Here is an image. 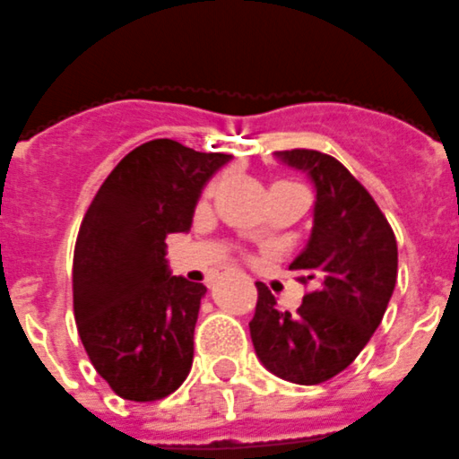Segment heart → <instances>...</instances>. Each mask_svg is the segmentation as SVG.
<instances>
[{"label":"heart","mask_w":459,"mask_h":459,"mask_svg":"<svg viewBox=\"0 0 459 459\" xmlns=\"http://www.w3.org/2000/svg\"><path fill=\"white\" fill-rule=\"evenodd\" d=\"M281 183H288V181H281ZM212 190H215V186H210L208 190H205V196H210V195H212Z\"/></svg>","instance_id":"heart-1"}]
</instances>
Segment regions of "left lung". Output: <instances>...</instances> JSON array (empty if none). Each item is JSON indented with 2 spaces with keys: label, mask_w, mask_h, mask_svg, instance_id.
Wrapping results in <instances>:
<instances>
[{
  "label": "left lung",
  "mask_w": 459,
  "mask_h": 459,
  "mask_svg": "<svg viewBox=\"0 0 459 459\" xmlns=\"http://www.w3.org/2000/svg\"><path fill=\"white\" fill-rule=\"evenodd\" d=\"M278 156L307 171L316 187L312 238L290 264L307 292L297 312H288L255 282L251 340L278 378L319 385L344 371L380 326L396 285V238L374 196L337 158L315 149Z\"/></svg>",
  "instance_id": "obj_1"
}]
</instances>
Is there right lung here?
I'll return each instance as SVG.
<instances>
[{
  "instance_id": "1",
  "label": "right lung",
  "mask_w": 459,
  "mask_h": 459,
  "mask_svg": "<svg viewBox=\"0 0 459 459\" xmlns=\"http://www.w3.org/2000/svg\"><path fill=\"white\" fill-rule=\"evenodd\" d=\"M229 153L152 140L117 162L85 210L72 294L81 342L117 396L152 403L187 378L201 282L169 276L165 239L190 229L204 183Z\"/></svg>"
}]
</instances>
